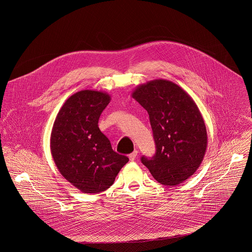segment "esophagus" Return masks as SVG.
Instances as JSON below:
<instances>
[{"label":"esophagus","instance_id":"esophagus-1","mask_svg":"<svg viewBox=\"0 0 252 252\" xmlns=\"http://www.w3.org/2000/svg\"><path fill=\"white\" fill-rule=\"evenodd\" d=\"M137 154H138V152L135 150L133 153H131L129 156H128V158H129V159L131 160V161H133L135 158H136V157H137Z\"/></svg>","mask_w":252,"mask_h":252}]
</instances>
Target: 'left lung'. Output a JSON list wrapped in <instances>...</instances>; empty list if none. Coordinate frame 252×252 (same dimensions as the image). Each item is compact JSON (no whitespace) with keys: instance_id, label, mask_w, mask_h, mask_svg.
Instances as JSON below:
<instances>
[{"instance_id":"1","label":"left lung","mask_w":252,"mask_h":252,"mask_svg":"<svg viewBox=\"0 0 252 252\" xmlns=\"http://www.w3.org/2000/svg\"><path fill=\"white\" fill-rule=\"evenodd\" d=\"M131 95L149 114L157 147L153 158H141L142 163L161 185L182 184L201 165L208 146L205 122L194 100L165 79L139 85Z\"/></svg>"}]
</instances>
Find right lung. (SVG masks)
Wrapping results in <instances>:
<instances>
[{
	"mask_svg": "<svg viewBox=\"0 0 252 252\" xmlns=\"http://www.w3.org/2000/svg\"><path fill=\"white\" fill-rule=\"evenodd\" d=\"M111 96L82 90L69 96L52 127L50 150L62 176L83 193L109 189L128 158L114 152L97 124Z\"/></svg>",
	"mask_w": 252,
	"mask_h": 252,
	"instance_id": "right-lung-1",
	"label": "right lung"
}]
</instances>
